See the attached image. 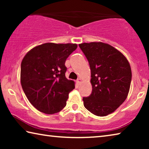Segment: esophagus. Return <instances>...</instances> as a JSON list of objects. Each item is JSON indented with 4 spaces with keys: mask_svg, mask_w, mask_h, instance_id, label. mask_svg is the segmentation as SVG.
I'll use <instances>...</instances> for the list:
<instances>
[{
    "mask_svg": "<svg viewBox=\"0 0 149 149\" xmlns=\"http://www.w3.org/2000/svg\"><path fill=\"white\" fill-rule=\"evenodd\" d=\"M76 83L77 85H80L81 83V79L80 78H78V79L76 80Z\"/></svg>",
    "mask_w": 149,
    "mask_h": 149,
    "instance_id": "esophagus-1",
    "label": "esophagus"
}]
</instances>
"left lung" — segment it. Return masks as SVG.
Here are the masks:
<instances>
[{
    "instance_id": "obj_1",
    "label": "left lung",
    "mask_w": 149,
    "mask_h": 149,
    "mask_svg": "<svg viewBox=\"0 0 149 149\" xmlns=\"http://www.w3.org/2000/svg\"><path fill=\"white\" fill-rule=\"evenodd\" d=\"M89 62L92 93L84 97V107L98 116H105L125 101L132 81L127 58L111 45L101 42L79 45Z\"/></svg>"
}]
</instances>
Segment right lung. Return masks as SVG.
I'll list each match as a JSON object with an SVG mask.
<instances>
[{
  "label": "right lung",
  "mask_w": 149,
  "mask_h": 149,
  "mask_svg": "<svg viewBox=\"0 0 149 149\" xmlns=\"http://www.w3.org/2000/svg\"><path fill=\"white\" fill-rule=\"evenodd\" d=\"M77 47L76 44L47 42L30 50L22 60V89L29 101L40 112L52 114L66 105L75 83L65 76V62Z\"/></svg>",
  "instance_id": "1"
}]
</instances>
